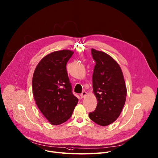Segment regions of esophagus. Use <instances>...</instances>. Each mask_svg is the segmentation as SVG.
<instances>
[{"label": "esophagus", "instance_id": "esophagus-1", "mask_svg": "<svg viewBox=\"0 0 158 158\" xmlns=\"http://www.w3.org/2000/svg\"><path fill=\"white\" fill-rule=\"evenodd\" d=\"M86 94H87V93L85 92V91H83L81 94V98H84L85 96H86Z\"/></svg>", "mask_w": 158, "mask_h": 158}]
</instances>
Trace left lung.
<instances>
[{
	"instance_id": "1",
	"label": "left lung",
	"mask_w": 158,
	"mask_h": 158,
	"mask_svg": "<svg viewBox=\"0 0 158 158\" xmlns=\"http://www.w3.org/2000/svg\"><path fill=\"white\" fill-rule=\"evenodd\" d=\"M91 55L96 62L93 87L98 103L89 117L98 125L107 126L120 116L125 103L127 88L121 68L111 56L93 48Z\"/></svg>"
}]
</instances>
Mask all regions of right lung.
Returning <instances> with one entry per match:
<instances>
[{"mask_svg": "<svg viewBox=\"0 0 158 158\" xmlns=\"http://www.w3.org/2000/svg\"><path fill=\"white\" fill-rule=\"evenodd\" d=\"M73 53L68 50L52 52L41 60L34 72L32 88L36 104L52 125L68 120L78 103L66 69Z\"/></svg>", "mask_w": 158, "mask_h": 158, "instance_id": "obj_1", "label": "right lung"}]
</instances>
